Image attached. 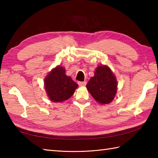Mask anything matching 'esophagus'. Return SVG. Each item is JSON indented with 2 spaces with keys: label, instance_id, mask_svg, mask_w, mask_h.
<instances>
[{
  "label": "esophagus",
  "instance_id": "esophagus-1",
  "mask_svg": "<svg viewBox=\"0 0 158 158\" xmlns=\"http://www.w3.org/2000/svg\"><path fill=\"white\" fill-rule=\"evenodd\" d=\"M78 84L79 86H85L86 85V82L85 81H83V82H78Z\"/></svg>",
  "mask_w": 158,
  "mask_h": 158
}]
</instances>
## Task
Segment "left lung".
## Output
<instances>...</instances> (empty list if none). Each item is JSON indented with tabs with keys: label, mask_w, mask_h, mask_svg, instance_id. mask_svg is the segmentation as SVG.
<instances>
[{
	"label": "left lung",
	"mask_w": 158,
	"mask_h": 158,
	"mask_svg": "<svg viewBox=\"0 0 158 158\" xmlns=\"http://www.w3.org/2000/svg\"><path fill=\"white\" fill-rule=\"evenodd\" d=\"M93 98L101 105L112 102L117 92V82L115 75L107 66H98L94 76L86 85Z\"/></svg>",
	"instance_id": "left-lung-1"
}]
</instances>
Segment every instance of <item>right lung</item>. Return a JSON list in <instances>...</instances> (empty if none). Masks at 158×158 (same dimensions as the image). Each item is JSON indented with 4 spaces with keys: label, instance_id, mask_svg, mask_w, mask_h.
I'll list each match as a JSON object with an SVG mask.
<instances>
[{
    "label": "right lung",
    "instance_id": "1",
    "mask_svg": "<svg viewBox=\"0 0 158 158\" xmlns=\"http://www.w3.org/2000/svg\"><path fill=\"white\" fill-rule=\"evenodd\" d=\"M65 73V69L58 66L52 70L44 80L47 94L54 102H61L68 100L78 88V84Z\"/></svg>",
    "mask_w": 158,
    "mask_h": 158
}]
</instances>
